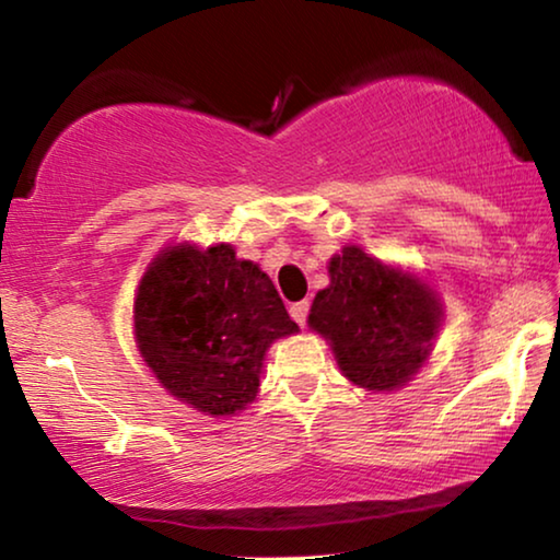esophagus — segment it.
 Here are the masks:
<instances>
[{
  "instance_id": "34e87169",
  "label": "esophagus",
  "mask_w": 560,
  "mask_h": 560,
  "mask_svg": "<svg viewBox=\"0 0 560 560\" xmlns=\"http://www.w3.org/2000/svg\"><path fill=\"white\" fill-rule=\"evenodd\" d=\"M289 314H291V319H294L299 327H304L306 324V314H308V302H296V304H291L289 306Z\"/></svg>"
}]
</instances>
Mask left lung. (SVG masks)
<instances>
[{"mask_svg":"<svg viewBox=\"0 0 560 560\" xmlns=\"http://www.w3.org/2000/svg\"><path fill=\"white\" fill-rule=\"evenodd\" d=\"M442 316L430 281L345 246L331 256L329 287L314 296L308 329L329 341L352 385L395 392L428 362Z\"/></svg>","mask_w":560,"mask_h":560,"instance_id":"1","label":"left lung"}]
</instances>
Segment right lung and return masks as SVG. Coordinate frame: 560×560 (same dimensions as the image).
<instances>
[{
    "label": "right lung",
    "mask_w": 560,
    "mask_h": 560,
    "mask_svg": "<svg viewBox=\"0 0 560 560\" xmlns=\"http://www.w3.org/2000/svg\"><path fill=\"white\" fill-rule=\"evenodd\" d=\"M273 281L231 244H173L138 283L132 334L165 392L211 417L256 399L273 341L296 334Z\"/></svg>",
    "instance_id": "right-lung-1"
}]
</instances>
